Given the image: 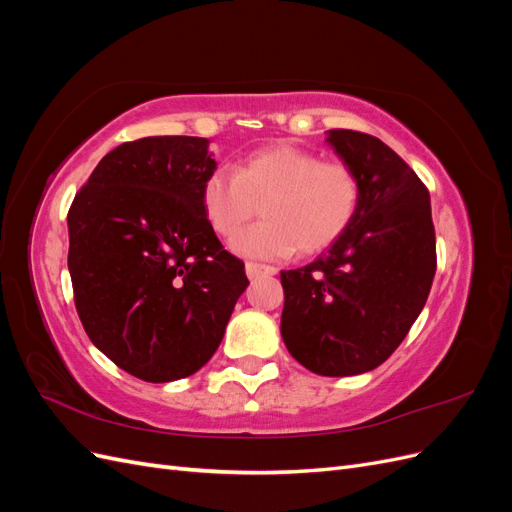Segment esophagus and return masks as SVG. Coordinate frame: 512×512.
I'll use <instances>...</instances> for the list:
<instances>
[{
  "label": "esophagus",
  "instance_id": "34e87169",
  "mask_svg": "<svg viewBox=\"0 0 512 512\" xmlns=\"http://www.w3.org/2000/svg\"><path fill=\"white\" fill-rule=\"evenodd\" d=\"M245 273L250 280H256V277H260V275H275L277 269L269 267V265H258V262H247Z\"/></svg>",
  "mask_w": 512,
  "mask_h": 512
}]
</instances>
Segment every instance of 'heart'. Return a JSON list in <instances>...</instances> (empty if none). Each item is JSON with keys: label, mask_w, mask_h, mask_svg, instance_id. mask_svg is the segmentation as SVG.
Listing matches in <instances>:
<instances>
[{"label": "heart", "mask_w": 512, "mask_h": 512, "mask_svg": "<svg viewBox=\"0 0 512 512\" xmlns=\"http://www.w3.org/2000/svg\"><path fill=\"white\" fill-rule=\"evenodd\" d=\"M261 205L265 221L238 230ZM205 220L232 252L247 258H286L294 250L316 254L344 235L361 205V179L344 162H322L288 143L250 153L237 173L215 168L200 188Z\"/></svg>", "instance_id": "heart-1"}]
</instances>
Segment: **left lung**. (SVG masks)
<instances>
[{
	"label": "left lung",
	"instance_id": "8db88e82",
	"mask_svg": "<svg viewBox=\"0 0 512 512\" xmlns=\"http://www.w3.org/2000/svg\"><path fill=\"white\" fill-rule=\"evenodd\" d=\"M327 143L361 179L348 230L314 262L282 271V337L318 376L382 365L421 314L436 275L429 192L380 138L329 130Z\"/></svg>",
	"mask_w": 512,
	"mask_h": 512
}]
</instances>
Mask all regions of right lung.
<instances>
[{
  "label": "right lung",
  "instance_id": "right-lung-1",
  "mask_svg": "<svg viewBox=\"0 0 512 512\" xmlns=\"http://www.w3.org/2000/svg\"><path fill=\"white\" fill-rule=\"evenodd\" d=\"M215 168L209 138H138L106 153L68 211V269L85 333L145 382L196 374L250 284L200 205Z\"/></svg>",
  "mask_w": 512,
  "mask_h": 512
}]
</instances>
